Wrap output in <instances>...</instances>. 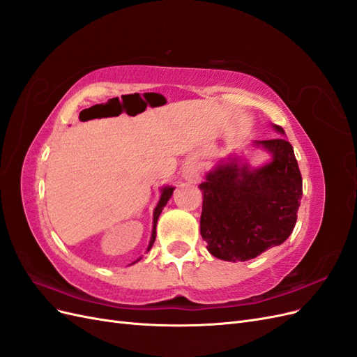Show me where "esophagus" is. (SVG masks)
Masks as SVG:
<instances>
[{"mask_svg": "<svg viewBox=\"0 0 357 357\" xmlns=\"http://www.w3.org/2000/svg\"><path fill=\"white\" fill-rule=\"evenodd\" d=\"M183 178L189 183H198L199 181V171L195 165H186L183 168Z\"/></svg>", "mask_w": 357, "mask_h": 357, "instance_id": "obj_1", "label": "esophagus"}]
</instances>
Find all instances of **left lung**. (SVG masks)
<instances>
[{
  "label": "left lung",
  "mask_w": 357,
  "mask_h": 357,
  "mask_svg": "<svg viewBox=\"0 0 357 357\" xmlns=\"http://www.w3.org/2000/svg\"><path fill=\"white\" fill-rule=\"evenodd\" d=\"M271 125L284 135L282 126ZM252 147L264 150L269 160L253 167L243 152L231 153L199 185L202 240L222 261H250L283 244L296 223L302 177L294 147L283 137L255 142Z\"/></svg>",
  "instance_id": "obj_1"
}]
</instances>
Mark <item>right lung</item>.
Listing matches in <instances>:
<instances>
[{"label":"right lung","mask_w":357,"mask_h":357,"mask_svg":"<svg viewBox=\"0 0 357 357\" xmlns=\"http://www.w3.org/2000/svg\"><path fill=\"white\" fill-rule=\"evenodd\" d=\"M174 186H162L160 188V197H159V201H158V204H156V207H155V210H153V226H152V235H150V241H149V245H147V250H146V253L150 250V248H152V245H153V243H155V238H156V223H158V219H159V215H160V213H162V210H164V207L167 205V202L169 201V198H171V195H172V192H174ZM142 259V257H139ZM139 259H137L135 262H138ZM135 262H132V264H135Z\"/></svg>","instance_id":"add662e5"}]
</instances>
